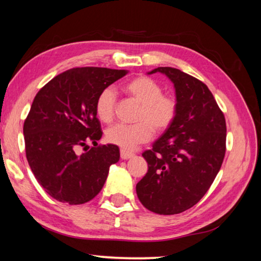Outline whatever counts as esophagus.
<instances>
[{"label":"esophagus","instance_id":"34e87169","mask_svg":"<svg viewBox=\"0 0 261 261\" xmlns=\"http://www.w3.org/2000/svg\"><path fill=\"white\" fill-rule=\"evenodd\" d=\"M132 156H134V153H131V152H129V151H125V150H121V158L123 159V160H127V159H130V158H132Z\"/></svg>","mask_w":261,"mask_h":261}]
</instances>
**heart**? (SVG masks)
Segmentation results:
<instances>
[{
    "label": "heart",
    "mask_w": 261,
    "mask_h": 261,
    "mask_svg": "<svg viewBox=\"0 0 261 261\" xmlns=\"http://www.w3.org/2000/svg\"><path fill=\"white\" fill-rule=\"evenodd\" d=\"M127 96L140 105L136 116V124H115L106 132L109 143L132 150L139 144L151 139L153 130L156 134L166 131L176 117L177 102L172 95L163 94V87L152 77L139 75L132 77L122 86ZM116 108V94L111 88H105L97 95L95 114L103 123L113 121Z\"/></svg>",
    "instance_id": "obj_1"
}]
</instances>
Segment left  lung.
Instances as JSON below:
<instances>
[{"mask_svg":"<svg viewBox=\"0 0 261 261\" xmlns=\"http://www.w3.org/2000/svg\"><path fill=\"white\" fill-rule=\"evenodd\" d=\"M173 82L177 102L174 122L143 153L147 173L136 186L146 209L180 214L208 192L225 155L226 124L214 95L203 82L172 67H158Z\"/></svg>","mask_w":261,"mask_h":261,"instance_id":"1","label":"left lung"}]
</instances>
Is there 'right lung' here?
Here are the masks:
<instances>
[{
    "label": "right lung",
    "mask_w": 261,
    "mask_h": 261,
    "mask_svg": "<svg viewBox=\"0 0 261 261\" xmlns=\"http://www.w3.org/2000/svg\"><path fill=\"white\" fill-rule=\"evenodd\" d=\"M125 69L77 67L47 82L32 102L24 122L28 163L49 196L69 204H82L101 192L109 167L119 160L114 144L92 147L77 154L88 142L97 145L101 124L95 114L97 95Z\"/></svg>",
    "instance_id": "right-lung-1"
}]
</instances>
